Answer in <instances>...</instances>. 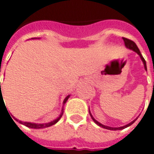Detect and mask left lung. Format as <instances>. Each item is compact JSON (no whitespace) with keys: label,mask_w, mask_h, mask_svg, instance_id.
Listing matches in <instances>:
<instances>
[{"label":"left lung","mask_w":154,"mask_h":154,"mask_svg":"<svg viewBox=\"0 0 154 154\" xmlns=\"http://www.w3.org/2000/svg\"><path fill=\"white\" fill-rule=\"evenodd\" d=\"M123 40L125 42V45L128 48V49H130V50H134L137 54H139L140 57V58L141 60L143 61V63H144V66H145V69H146V60L144 59V57H142V55H141V53H140V50H139V48L137 47V45H136V43L134 42L133 41H131L130 39H127V38H125V37H123ZM90 115H91V119H93V121L97 124V125H98L99 126H101V127H103L104 129H108V130H122L124 128H126V127H128V126H130L131 125H132L133 123L135 122V120H133L132 122H131L130 124H128V125H124V126H121V127H116V128H114V127H110V126H106V125H102V124H100L99 122H97V120H96L95 119L91 116V114L90 112Z\"/></svg>","instance_id":"1"}]
</instances>
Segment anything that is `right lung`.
<instances>
[{"mask_svg": "<svg viewBox=\"0 0 154 154\" xmlns=\"http://www.w3.org/2000/svg\"><path fill=\"white\" fill-rule=\"evenodd\" d=\"M1 72V70H0ZM0 89H1V82H0ZM69 97V95L67 96L66 97H65V99H64V101H63V104L66 103V101L68 100ZM1 98H3L2 97V90H1V93H0V100ZM62 115H63V112L61 113V115H60V117H59L58 119H55L54 121H52V122L50 123H46V124H34V123H28V122H23V121H21V120H17V121H19V123H21V124H23L24 125H26V126H28V127H29V128H34V129H40V128H45V127H49V126H51V125H55L56 123L58 121L59 119H60V118L62 117Z\"/></svg>", "mask_w": 154, "mask_h": 154, "instance_id": "right-lung-1", "label": "right lung"}]
</instances>
